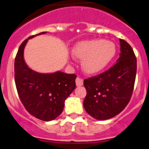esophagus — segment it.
<instances>
[{"label": "esophagus", "instance_id": "1", "mask_svg": "<svg viewBox=\"0 0 149 149\" xmlns=\"http://www.w3.org/2000/svg\"><path fill=\"white\" fill-rule=\"evenodd\" d=\"M83 83H84V81L82 79H80V78L77 77L76 79V84L77 86H81L82 85H83Z\"/></svg>", "mask_w": 149, "mask_h": 149}]
</instances>
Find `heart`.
<instances>
[{"mask_svg": "<svg viewBox=\"0 0 149 149\" xmlns=\"http://www.w3.org/2000/svg\"><path fill=\"white\" fill-rule=\"evenodd\" d=\"M116 54L114 43L104 40H92L77 43L71 50L74 58L82 60L81 66L87 74L100 73L109 65Z\"/></svg>", "mask_w": 149, "mask_h": 149, "instance_id": "b5f03b06", "label": "heart"}]
</instances>
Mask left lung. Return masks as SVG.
<instances>
[{"mask_svg":"<svg viewBox=\"0 0 149 149\" xmlns=\"http://www.w3.org/2000/svg\"><path fill=\"white\" fill-rule=\"evenodd\" d=\"M120 53L115 65L99 76L84 81L86 96L84 107L98 120L116 116L125 109L133 94L137 61L133 49L120 39Z\"/></svg>","mask_w":149,"mask_h":149,"instance_id":"8db88e82","label":"left lung"}]
</instances>
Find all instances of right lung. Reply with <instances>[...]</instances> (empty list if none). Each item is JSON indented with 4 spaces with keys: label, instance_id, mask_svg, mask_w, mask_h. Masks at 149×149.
<instances>
[{
    "label": "right lung",
    "instance_id": "add662e5",
    "mask_svg": "<svg viewBox=\"0 0 149 149\" xmlns=\"http://www.w3.org/2000/svg\"><path fill=\"white\" fill-rule=\"evenodd\" d=\"M45 33L31 36L22 43L15 58L14 71L16 89L24 107L34 117L48 122L62 113L65 100L76 88V76L59 70L38 73L26 65L24 51L28 40Z\"/></svg>",
    "mask_w": 149,
    "mask_h": 149
}]
</instances>
